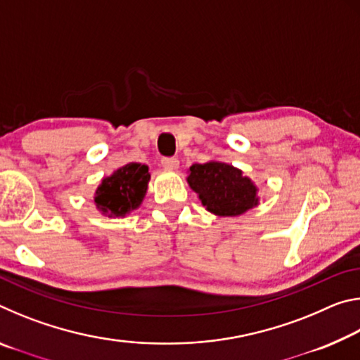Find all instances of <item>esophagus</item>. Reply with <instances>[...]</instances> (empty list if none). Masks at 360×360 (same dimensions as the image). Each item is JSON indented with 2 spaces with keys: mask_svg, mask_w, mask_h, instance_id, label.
Segmentation results:
<instances>
[{
  "mask_svg": "<svg viewBox=\"0 0 360 360\" xmlns=\"http://www.w3.org/2000/svg\"><path fill=\"white\" fill-rule=\"evenodd\" d=\"M162 165L168 169H178L179 168V160L176 157H163Z\"/></svg>",
  "mask_w": 360,
  "mask_h": 360,
  "instance_id": "1",
  "label": "esophagus"
}]
</instances>
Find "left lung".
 <instances>
[{"label": "left lung", "mask_w": 360, "mask_h": 360, "mask_svg": "<svg viewBox=\"0 0 360 360\" xmlns=\"http://www.w3.org/2000/svg\"><path fill=\"white\" fill-rule=\"evenodd\" d=\"M187 182L205 208L216 216H240L259 205L254 182L229 163H195L188 168Z\"/></svg>", "instance_id": "1"}]
</instances>
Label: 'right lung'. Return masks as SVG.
Returning <instances> with one entry per match:
<instances>
[{
    "label": "right lung",
    "instance_id": "obj_1",
    "mask_svg": "<svg viewBox=\"0 0 360 360\" xmlns=\"http://www.w3.org/2000/svg\"><path fill=\"white\" fill-rule=\"evenodd\" d=\"M150 174L141 163H127L111 176L103 178L95 192V205L101 214L124 217L143 203Z\"/></svg>",
    "mask_w": 360,
    "mask_h": 360
}]
</instances>
